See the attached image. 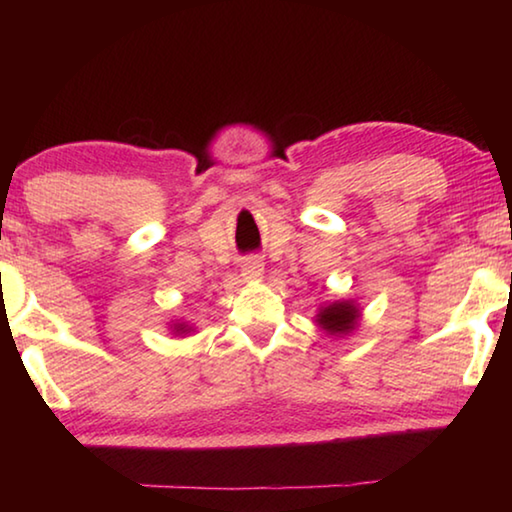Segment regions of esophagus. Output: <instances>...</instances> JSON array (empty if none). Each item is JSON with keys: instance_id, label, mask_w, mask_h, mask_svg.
Masks as SVG:
<instances>
[{"instance_id": "obj_1", "label": "esophagus", "mask_w": 512, "mask_h": 512, "mask_svg": "<svg viewBox=\"0 0 512 512\" xmlns=\"http://www.w3.org/2000/svg\"><path fill=\"white\" fill-rule=\"evenodd\" d=\"M264 273V262L259 257H246L244 264H241V277L244 280H259Z\"/></svg>"}]
</instances>
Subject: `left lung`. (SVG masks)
<instances>
[{
	"mask_svg": "<svg viewBox=\"0 0 512 512\" xmlns=\"http://www.w3.org/2000/svg\"><path fill=\"white\" fill-rule=\"evenodd\" d=\"M361 318L359 307L352 300H336L323 305L316 314V323L332 336H345L357 329Z\"/></svg>",
	"mask_w": 512,
	"mask_h": 512,
	"instance_id": "obj_1",
	"label": "left lung"
}]
</instances>
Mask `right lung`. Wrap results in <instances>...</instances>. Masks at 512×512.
<instances>
[{"label":"right lung","instance_id":"add662e5","mask_svg":"<svg viewBox=\"0 0 512 512\" xmlns=\"http://www.w3.org/2000/svg\"><path fill=\"white\" fill-rule=\"evenodd\" d=\"M173 334L176 336H183V334H189L192 332V325H187V323H173Z\"/></svg>","mask_w":512,"mask_h":512}]
</instances>
